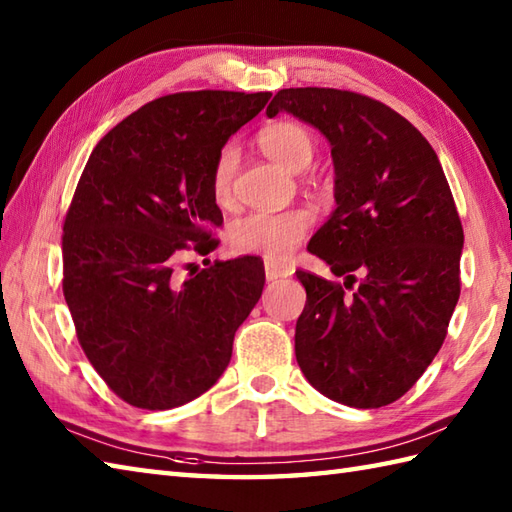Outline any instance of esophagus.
I'll list each match as a JSON object with an SVG mask.
<instances>
[{
    "label": "esophagus",
    "mask_w": 512,
    "mask_h": 512,
    "mask_svg": "<svg viewBox=\"0 0 512 512\" xmlns=\"http://www.w3.org/2000/svg\"><path fill=\"white\" fill-rule=\"evenodd\" d=\"M295 273V268L290 264H281V262H266V279L275 281V279H284Z\"/></svg>",
    "instance_id": "1"
}]
</instances>
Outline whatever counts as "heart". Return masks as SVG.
<instances>
[{"label":"heart","instance_id":"1","mask_svg":"<svg viewBox=\"0 0 512 512\" xmlns=\"http://www.w3.org/2000/svg\"><path fill=\"white\" fill-rule=\"evenodd\" d=\"M259 147L264 154L284 169L299 173L314 158V138L306 127L292 121L268 125L259 134ZM237 165L235 147H224L213 167V195L217 202H228L233 189V173ZM312 226V215L306 209L281 213H248L233 222L228 239L237 253L259 255L270 262L286 259L297 248Z\"/></svg>","mask_w":512,"mask_h":512}]
</instances>
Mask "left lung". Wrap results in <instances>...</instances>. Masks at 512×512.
<instances>
[{
  "label": "left lung",
  "instance_id": "left-lung-1",
  "mask_svg": "<svg viewBox=\"0 0 512 512\" xmlns=\"http://www.w3.org/2000/svg\"><path fill=\"white\" fill-rule=\"evenodd\" d=\"M328 138L334 200L308 250L351 287L303 273L306 308L295 354L323 396L356 409L398 400L431 365L460 299L464 233L436 151L407 118L369 96L332 88L275 94Z\"/></svg>",
  "mask_w": 512,
  "mask_h": 512
}]
</instances>
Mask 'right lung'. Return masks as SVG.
Wrapping results in <instances>:
<instances>
[{"mask_svg": "<svg viewBox=\"0 0 512 512\" xmlns=\"http://www.w3.org/2000/svg\"><path fill=\"white\" fill-rule=\"evenodd\" d=\"M270 92L200 90L140 107L94 147L63 224V295L85 356L118 398L173 409L211 389L264 290L242 255L180 277L217 246L213 167Z\"/></svg>", "mask_w": 512, "mask_h": 512, "instance_id": "1", "label": "right lung"}]
</instances>
